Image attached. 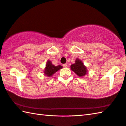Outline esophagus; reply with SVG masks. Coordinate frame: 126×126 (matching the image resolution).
<instances>
[{
  "mask_svg": "<svg viewBox=\"0 0 126 126\" xmlns=\"http://www.w3.org/2000/svg\"><path fill=\"white\" fill-rule=\"evenodd\" d=\"M63 66L64 67H67V63L64 64L63 65Z\"/></svg>",
  "mask_w": 126,
  "mask_h": 126,
  "instance_id": "34e87169",
  "label": "esophagus"
}]
</instances>
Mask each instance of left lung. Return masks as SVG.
Returning <instances> with one entry per match:
<instances>
[{
	"label": "left lung",
	"instance_id": "1",
	"mask_svg": "<svg viewBox=\"0 0 126 126\" xmlns=\"http://www.w3.org/2000/svg\"><path fill=\"white\" fill-rule=\"evenodd\" d=\"M70 68L79 77L85 76V75H86L88 72L86 67L84 65V63L82 62V61L78 58L76 59L74 64L71 65Z\"/></svg>",
	"mask_w": 126,
	"mask_h": 126
}]
</instances>
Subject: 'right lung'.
<instances>
[{
  "label": "right lung",
  "mask_w": 126,
  "mask_h": 126,
  "mask_svg": "<svg viewBox=\"0 0 126 126\" xmlns=\"http://www.w3.org/2000/svg\"><path fill=\"white\" fill-rule=\"evenodd\" d=\"M62 68L63 67L62 65H54L52 64L51 61H48L44 70V74L48 77H51L57 71Z\"/></svg>",
  "instance_id": "obj_1"
}]
</instances>
